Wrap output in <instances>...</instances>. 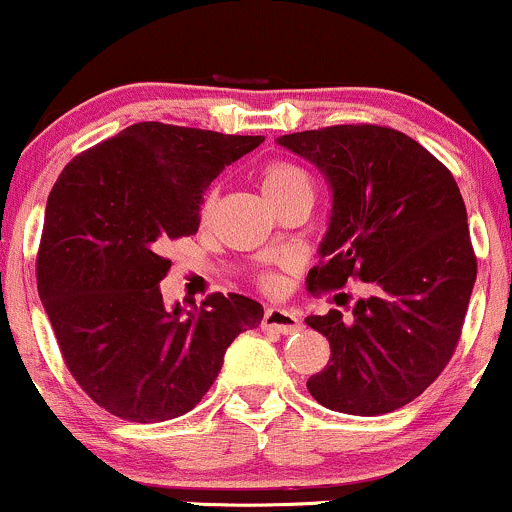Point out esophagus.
Returning <instances> with one entry per match:
<instances>
[{
  "instance_id": "esophagus-1",
  "label": "esophagus",
  "mask_w": 512,
  "mask_h": 512,
  "mask_svg": "<svg viewBox=\"0 0 512 512\" xmlns=\"http://www.w3.org/2000/svg\"><path fill=\"white\" fill-rule=\"evenodd\" d=\"M262 330L276 334H293L301 330V320L296 313L284 308H269L262 317Z\"/></svg>"
}]
</instances>
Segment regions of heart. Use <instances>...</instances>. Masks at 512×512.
Instances as JSON below:
<instances>
[{
	"label": "heart",
	"instance_id": "1",
	"mask_svg": "<svg viewBox=\"0 0 512 512\" xmlns=\"http://www.w3.org/2000/svg\"><path fill=\"white\" fill-rule=\"evenodd\" d=\"M260 187L262 195L267 197L269 204L279 202V199L293 197V195H313V187H310V178L303 168H298L296 163L289 161H269L260 173ZM216 207V195L209 192L204 197L202 207H199V221L207 223L214 214ZM260 286L264 291H276L279 289V276L274 272H262L257 276Z\"/></svg>",
	"mask_w": 512,
	"mask_h": 512
}]
</instances>
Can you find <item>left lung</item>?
Wrapping results in <instances>:
<instances>
[{"instance_id":"left-lung-1","label":"left lung","mask_w":512,"mask_h":512,"mask_svg":"<svg viewBox=\"0 0 512 512\" xmlns=\"http://www.w3.org/2000/svg\"><path fill=\"white\" fill-rule=\"evenodd\" d=\"M276 142L320 168L332 190L308 289L337 291L349 279L370 286L349 317H305L332 351L308 392L342 414L404 407L455 354L477 279L460 187L431 151L390 127L334 125Z\"/></svg>"}]
</instances>
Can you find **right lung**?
Segmentation results:
<instances>
[{
    "label": "right lung",
    "mask_w": 512,
    "mask_h": 512,
    "mask_svg": "<svg viewBox=\"0 0 512 512\" xmlns=\"http://www.w3.org/2000/svg\"><path fill=\"white\" fill-rule=\"evenodd\" d=\"M264 142L137 122L64 166L48 197L38 293L69 373L98 407L134 424L190 411L262 305L211 293L168 310V240L192 236L211 180Z\"/></svg>",
    "instance_id": "obj_1"
}]
</instances>
